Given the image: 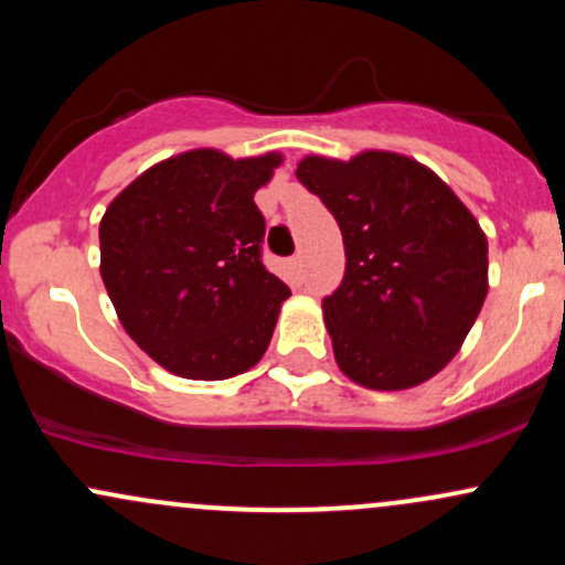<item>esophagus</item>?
<instances>
[{
    "instance_id": "34e87169",
    "label": "esophagus",
    "mask_w": 565,
    "mask_h": 565,
    "mask_svg": "<svg viewBox=\"0 0 565 565\" xmlns=\"http://www.w3.org/2000/svg\"><path fill=\"white\" fill-rule=\"evenodd\" d=\"M289 270H291V278H295V281H302V255L289 257Z\"/></svg>"
}]
</instances>
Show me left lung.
Segmentation results:
<instances>
[{
  "label": "left lung",
  "mask_w": 565,
  "mask_h": 565,
  "mask_svg": "<svg viewBox=\"0 0 565 565\" xmlns=\"http://www.w3.org/2000/svg\"><path fill=\"white\" fill-rule=\"evenodd\" d=\"M297 180L345 244V276L321 302L337 364L372 391L430 380L462 348L489 291L478 220L436 172L391 151L305 157Z\"/></svg>",
  "instance_id": "1"
}]
</instances>
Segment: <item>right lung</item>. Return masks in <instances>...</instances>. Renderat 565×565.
Masks as SVG:
<instances>
[{"label": "right lung", "instance_id": "add662e5", "mask_svg": "<svg viewBox=\"0 0 565 565\" xmlns=\"http://www.w3.org/2000/svg\"><path fill=\"white\" fill-rule=\"evenodd\" d=\"M278 153L215 148L159 161L108 204L100 276L121 327L185 380H228L263 359L289 287L263 265L255 193Z\"/></svg>", "mask_w": 565, "mask_h": 565}]
</instances>
